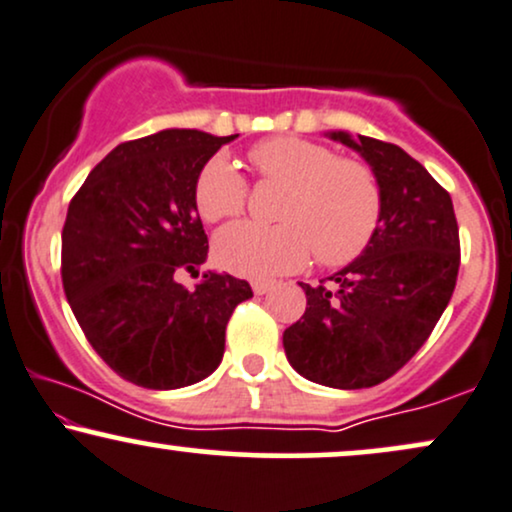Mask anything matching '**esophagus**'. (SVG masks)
Masks as SVG:
<instances>
[{
  "instance_id": "1",
  "label": "esophagus",
  "mask_w": 512,
  "mask_h": 512,
  "mask_svg": "<svg viewBox=\"0 0 512 512\" xmlns=\"http://www.w3.org/2000/svg\"><path fill=\"white\" fill-rule=\"evenodd\" d=\"M274 288L272 281H264V279H255L252 281V291H255V295H264L269 293Z\"/></svg>"
}]
</instances>
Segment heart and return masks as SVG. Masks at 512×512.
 <instances>
[{
    "label": "heart",
    "mask_w": 512,
    "mask_h": 512,
    "mask_svg": "<svg viewBox=\"0 0 512 512\" xmlns=\"http://www.w3.org/2000/svg\"><path fill=\"white\" fill-rule=\"evenodd\" d=\"M250 162L269 181L286 186L276 219L264 226L238 221L214 238L219 267L248 279H272L310 260L338 267L355 260L372 240L381 217V188L374 171L341 159L329 147L300 138H269L250 150ZM243 176L217 155L195 181V207L205 221H221L245 205Z\"/></svg>",
    "instance_id": "b5f03b06"
}]
</instances>
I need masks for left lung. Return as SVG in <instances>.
<instances>
[{"label": "left lung", "instance_id": "1", "mask_svg": "<svg viewBox=\"0 0 512 512\" xmlns=\"http://www.w3.org/2000/svg\"><path fill=\"white\" fill-rule=\"evenodd\" d=\"M324 135L374 171L381 217L353 262L319 286L300 283L305 315L283 331V350L315 384L367 389L396 374L446 310L460 267L458 221L451 195L398 145L346 131Z\"/></svg>", "mask_w": 512, "mask_h": 512}]
</instances>
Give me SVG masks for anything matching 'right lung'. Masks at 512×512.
<instances>
[{
	"label": "right lung",
	"mask_w": 512,
	"mask_h": 512,
	"mask_svg": "<svg viewBox=\"0 0 512 512\" xmlns=\"http://www.w3.org/2000/svg\"><path fill=\"white\" fill-rule=\"evenodd\" d=\"M238 135L166 128L114 147L71 200L61 231V279L80 329L123 379L171 391L197 384L224 357L226 324L252 298L248 281L205 272L195 207L202 166Z\"/></svg>",
	"instance_id": "obj_1"
}]
</instances>
